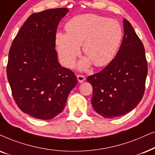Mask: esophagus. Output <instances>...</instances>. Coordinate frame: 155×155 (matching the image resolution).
Masks as SVG:
<instances>
[{"label": "esophagus", "mask_w": 155, "mask_h": 155, "mask_svg": "<svg viewBox=\"0 0 155 155\" xmlns=\"http://www.w3.org/2000/svg\"><path fill=\"white\" fill-rule=\"evenodd\" d=\"M77 79H78V81H79V83H82V82H84V81H85L86 78L84 76L80 75V74H79V75L77 76Z\"/></svg>", "instance_id": "obj_1"}]
</instances>
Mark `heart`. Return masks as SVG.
<instances>
[{"instance_id":"b5f03b06","label":"heart","mask_w":155,"mask_h":155,"mask_svg":"<svg viewBox=\"0 0 155 155\" xmlns=\"http://www.w3.org/2000/svg\"><path fill=\"white\" fill-rule=\"evenodd\" d=\"M67 33L58 32L55 42L60 60L67 67H73L83 44L86 58L79 64L81 69L108 64L118 51L123 38L121 25L114 19L96 14H83L72 18L65 26Z\"/></svg>"}]
</instances>
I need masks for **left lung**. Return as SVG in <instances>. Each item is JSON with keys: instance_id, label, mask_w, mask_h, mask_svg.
I'll return each mask as SVG.
<instances>
[{"instance_id": "left-lung-1", "label": "left lung", "mask_w": 155, "mask_h": 155, "mask_svg": "<svg viewBox=\"0 0 155 155\" xmlns=\"http://www.w3.org/2000/svg\"><path fill=\"white\" fill-rule=\"evenodd\" d=\"M123 28L122 44L115 58L101 71L87 78L93 87V108L106 118L130 112L145 92L147 75L145 48L125 19Z\"/></svg>"}]
</instances>
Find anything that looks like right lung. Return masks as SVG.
Here are the masks:
<instances>
[{
  "label": "right lung",
  "instance_id": "right-lung-1",
  "mask_svg": "<svg viewBox=\"0 0 155 155\" xmlns=\"http://www.w3.org/2000/svg\"><path fill=\"white\" fill-rule=\"evenodd\" d=\"M68 12L60 8L32 14L10 47L7 76L14 100L35 118L59 115L77 84L74 72L59 63L55 50L57 27Z\"/></svg>",
  "mask_w": 155,
  "mask_h": 155
}]
</instances>
